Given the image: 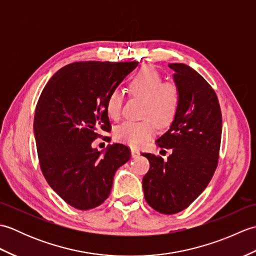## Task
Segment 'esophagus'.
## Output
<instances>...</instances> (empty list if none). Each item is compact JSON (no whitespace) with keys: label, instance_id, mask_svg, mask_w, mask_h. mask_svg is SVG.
<instances>
[{"label":"esophagus","instance_id":"esophagus-1","mask_svg":"<svg viewBox=\"0 0 256 256\" xmlns=\"http://www.w3.org/2000/svg\"><path fill=\"white\" fill-rule=\"evenodd\" d=\"M131 154H132V157H134V158H135V157H138L140 155V152L138 150L132 148L131 150Z\"/></svg>","mask_w":256,"mask_h":256}]
</instances>
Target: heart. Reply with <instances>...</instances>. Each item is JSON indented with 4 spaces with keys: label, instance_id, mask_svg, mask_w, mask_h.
I'll use <instances>...</instances> for the list:
<instances>
[{
    "label": "heart",
    "instance_id": "b5f03b06",
    "mask_svg": "<svg viewBox=\"0 0 256 256\" xmlns=\"http://www.w3.org/2000/svg\"><path fill=\"white\" fill-rule=\"evenodd\" d=\"M132 96L143 99L140 121H128L114 130V138L120 143L138 148L146 144L156 133V126L167 128L175 120L180 92L172 82H165L162 76L153 67H144L136 72L130 84ZM123 92L113 89L106 99L108 116L118 120L123 108Z\"/></svg>",
    "mask_w": 256,
    "mask_h": 256
}]
</instances>
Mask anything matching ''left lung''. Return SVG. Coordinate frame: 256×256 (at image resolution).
Listing matches in <instances>:
<instances>
[{
	"mask_svg": "<svg viewBox=\"0 0 256 256\" xmlns=\"http://www.w3.org/2000/svg\"><path fill=\"white\" fill-rule=\"evenodd\" d=\"M180 92V106L168 131L156 140L170 148L164 160L143 153L150 170L143 178L144 197L154 210L178 214L192 204L208 186L218 166L222 134L221 108L214 90L184 64H170Z\"/></svg>",
	"mask_w": 256,
	"mask_h": 256,
	"instance_id": "1",
	"label": "left lung"
}]
</instances>
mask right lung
Here are the masks:
<instances>
[{"mask_svg": "<svg viewBox=\"0 0 256 256\" xmlns=\"http://www.w3.org/2000/svg\"><path fill=\"white\" fill-rule=\"evenodd\" d=\"M138 62H79L59 69L37 102L34 133L40 166L48 184L79 210L100 206L110 194L114 174L131 158L123 144L104 154L92 148L111 131L106 99L138 67Z\"/></svg>", "mask_w": 256, "mask_h": 256, "instance_id": "obj_1", "label": "right lung"}]
</instances>
